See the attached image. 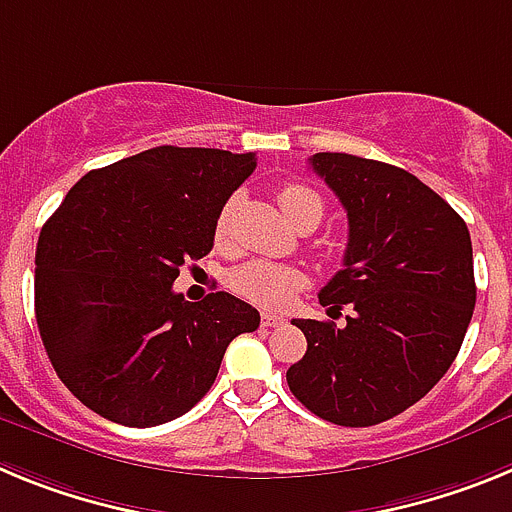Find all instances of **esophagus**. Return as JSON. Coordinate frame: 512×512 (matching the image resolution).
Listing matches in <instances>:
<instances>
[{
  "label": "esophagus",
  "instance_id": "34e87169",
  "mask_svg": "<svg viewBox=\"0 0 512 512\" xmlns=\"http://www.w3.org/2000/svg\"><path fill=\"white\" fill-rule=\"evenodd\" d=\"M261 323H264L266 328H279V325H284L287 320H284V315H277V312H264V315H261Z\"/></svg>",
  "mask_w": 512,
  "mask_h": 512
}]
</instances>
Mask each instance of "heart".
I'll return each instance as SVG.
<instances>
[{
	"instance_id": "1",
	"label": "heart",
	"mask_w": 512,
	"mask_h": 512,
	"mask_svg": "<svg viewBox=\"0 0 512 512\" xmlns=\"http://www.w3.org/2000/svg\"><path fill=\"white\" fill-rule=\"evenodd\" d=\"M279 207L295 228H315L325 212L323 197L310 184L302 182H287L279 189ZM233 210L235 200H228L223 210L217 212L215 230H212L217 246L228 243ZM302 287H305V274L295 266L277 264V261H248L230 274V289L235 295L246 297L253 305L269 307V310L287 307Z\"/></svg>"
}]
</instances>
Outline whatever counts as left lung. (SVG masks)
Returning a JSON list of instances; mask_svg holds the SVG:
<instances>
[{
  "label": "left lung",
  "instance_id": "8db88e82",
  "mask_svg": "<svg viewBox=\"0 0 512 512\" xmlns=\"http://www.w3.org/2000/svg\"><path fill=\"white\" fill-rule=\"evenodd\" d=\"M310 166L348 215L343 269L320 289L346 325L292 320L307 351L287 369L310 413L346 428L390 420L449 372L472 320V238L449 202L418 176L348 153H315Z\"/></svg>",
  "mask_w": 512,
  "mask_h": 512
}]
</instances>
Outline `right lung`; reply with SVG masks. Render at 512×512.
Here are the masks:
<instances>
[{
    "instance_id": "1",
    "label": "right lung",
    "mask_w": 512,
    "mask_h": 512,
    "mask_svg": "<svg viewBox=\"0 0 512 512\" xmlns=\"http://www.w3.org/2000/svg\"><path fill=\"white\" fill-rule=\"evenodd\" d=\"M253 153L158 146L89 171L48 217L35 251V318L71 395L130 428L169 423L212 387L225 348L259 310L171 284L212 251L217 212Z\"/></svg>"
}]
</instances>
